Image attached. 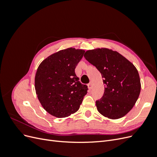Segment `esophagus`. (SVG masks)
<instances>
[{
    "mask_svg": "<svg viewBox=\"0 0 157 157\" xmlns=\"http://www.w3.org/2000/svg\"><path fill=\"white\" fill-rule=\"evenodd\" d=\"M88 88L90 90L92 89V82H90L88 84Z\"/></svg>",
    "mask_w": 157,
    "mask_h": 157,
    "instance_id": "34e87169",
    "label": "esophagus"
}]
</instances>
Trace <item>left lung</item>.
Instances as JSON below:
<instances>
[{
    "instance_id": "left-lung-1",
    "label": "left lung",
    "mask_w": 157,
    "mask_h": 157,
    "mask_svg": "<svg viewBox=\"0 0 157 157\" xmlns=\"http://www.w3.org/2000/svg\"><path fill=\"white\" fill-rule=\"evenodd\" d=\"M84 56L101 73L105 84L103 97L96 101L98 111L112 119L124 117L140 94V78L135 66L117 52L107 48L88 50Z\"/></svg>"
}]
</instances>
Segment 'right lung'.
Listing matches in <instances>:
<instances>
[{
	"instance_id": "add662e5",
	"label": "right lung",
	"mask_w": 157,
	"mask_h": 157,
	"mask_svg": "<svg viewBox=\"0 0 157 157\" xmlns=\"http://www.w3.org/2000/svg\"><path fill=\"white\" fill-rule=\"evenodd\" d=\"M84 50L69 48L51 55L37 69L35 84L38 99L45 110L58 118L78 110L88 86L80 83L75 68Z\"/></svg>"
}]
</instances>
